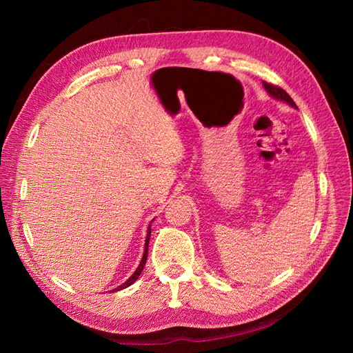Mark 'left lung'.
Wrapping results in <instances>:
<instances>
[{"label": "left lung", "mask_w": 353, "mask_h": 353, "mask_svg": "<svg viewBox=\"0 0 353 353\" xmlns=\"http://www.w3.org/2000/svg\"><path fill=\"white\" fill-rule=\"evenodd\" d=\"M262 86L265 88V91L268 92V95H270V97H273V99L279 100V101H283V103H287V104H290L291 108L297 109L296 103L292 101L291 97H290L287 92H285L282 88H279V86H274V85H270V83H267V81H262Z\"/></svg>", "instance_id": "obj_1"}]
</instances>
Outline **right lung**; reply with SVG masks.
<instances>
[{"mask_svg": "<svg viewBox=\"0 0 353 353\" xmlns=\"http://www.w3.org/2000/svg\"><path fill=\"white\" fill-rule=\"evenodd\" d=\"M150 234H152V224H148V229H147V238H145V245H144V253H142V258H141V262H139L138 268L134 270V273H133V274L129 277V279H127L124 283L119 285V287H117V288L112 290V292L119 291V290H124V288H127V287H130L132 283L137 282V279H138V277H139V274L142 273V270H144V265H145V262H147V254H148V243H150Z\"/></svg>", "mask_w": 353, "mask_h": 353, "instance_id": "1", "label": "right lung"}]
</instances>
